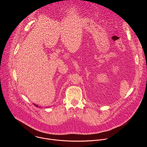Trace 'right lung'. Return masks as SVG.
Instances as JSON below:
<instances>
[{
	"label": "right lung",
	"mask_w": 147,
	"mask_h": 147,
	"mask_svg": "<svg viewBox=\"0 0 147 147\" xmlns=\"http://www.w3.org/2000/svg\"><path fill=\"white\" fill-rule=\"evenodd\" d=\"M34 105H35V106H36V107H38V105H35V104H34Z\"/></svg>",
	"instance_id": "obj_1"
}]
</instances>
